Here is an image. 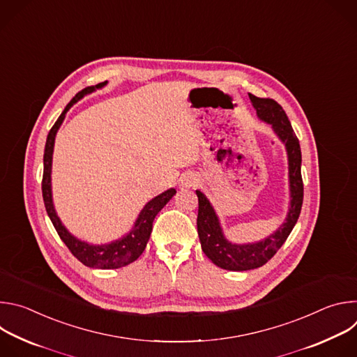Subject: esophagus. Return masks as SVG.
Masks as SVG:
<instances>
[{
  "instance_id": "1",
  "label": "esophagus",
  "mask_w": 357,
  "mask_h": 357,
  "mask_svg": "<svg viewBox=\"0 0 357 357\" xmlns=\"http://www.w3.org/2000/svg\"><path fill=\"white\" fill-rule=\"evenodd\" d=\"M197 182H199V179H197V176H196L195 174H185V175L181 178V181H179L182 189H183V188L196 186Z\"/></svg>"
}]
</instances>
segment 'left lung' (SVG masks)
I'll use <instances>...</instances> for the list:
<instances>
[{"mask_svg":"<svg viewBox=\"0 0 357 357\" xmlns=\"http://www.w3.org/2000/svg\"><path fill=\"white\" fill-rule=\"evenodd\" d=\"M252 106L256 107L261 120L271 124L278 137L285 142L289 161V183H291V208L285 223L268 238L260 243L237 245L229 243L222 233L216 213L209 200L202 192L196 190L199 200L197 211V234L202 250L218 267L231 271H247L264 266L274 257V254L285 243L292 231L302 208L303 182L301 175V146L292 130V126L284 109L273 98H261L248 93Z\"/></svg>","mask_w":357,"mask_h":357,"instance_id":"1","label":"left lung"}]
</instances>
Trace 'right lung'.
<instances>
[{
    "label": "right lung",
    "instance_id": "1",
    "mask_svg": "<svg viewBox=\"0 0 357 357\" xmlns=\"http://www.w3.org/2000/svg\"><path fill=\"white\" fill-rule=\"evenodd\" d=\"M107 82L98 83L96 86H89L80 90L72 100L70 103L65 107L63 113L59 116L54 127L50 128L46 144H45V152H43V176H42V196L45 202V208L47 212V216L50 218V222L54 223V227L56 229L59 237L62 241L66 244V247L70 250L73 256L83 263L87 267L91 268H105V270H113V268H120L124 266L131 264L135 261L142 251L145 250L146 241L151 236L152 231V223H154L155 216L158 212L167 205V203L172 199V196L176 193L175 189H169L157 197L148 202L145 208L141 211L137 223L134 229L127 234L124 238L114 241L107 245H90L87 243H82L77 238H75L61 223L59 218L56 216V212L54 209V203H52V192H50V168H52V152H54V142H55V135L65 119L66 112L76 103L79 98H82L84 94L91 93L93 90L103 87Z\"/></svg>",
    "mask_w": 357,
    "mask_h": 357
}]
</instances>
